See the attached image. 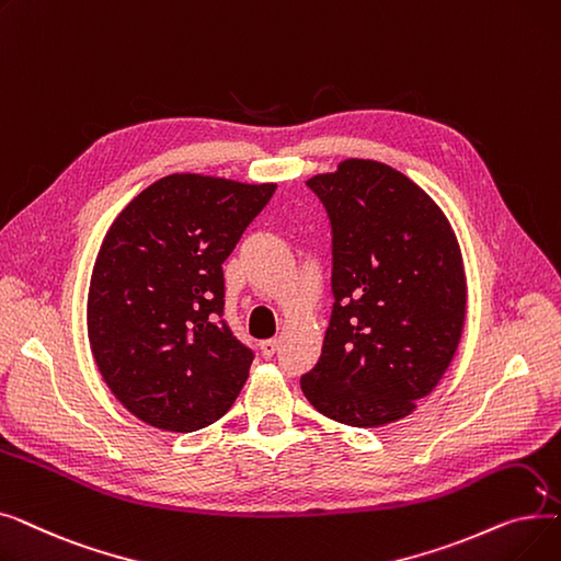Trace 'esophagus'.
I'll return each instance as SVG.
<instances>
[{"label": "esophagus", "mask_w": 561, "mask_h": 561, "mask_svg": "<svg viewBox=\"0 0 561 561\" xmlns=\"http://www.w3.org/2000/svg\"><path fill=\"white\" fill-rule=\"evenodd\" d=\"M277 345H279L277 339H265V341L259 343V347H261V352H263V357H273L275 352H277Z\"/></svg>", "instance_id": "obj_1"}]
</instances>
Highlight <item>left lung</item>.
I'll return each mask as SVG.
<instances>
[{
	"label": "left lung",
	"instance_id": "left-lung-1",
	"mask_svg": "<svg viewBox=\"0 0 561 561\" xmlns=\"http://www.w3.org/2000/svg\"><path fill=\"white\" fill-rule=\"evenodd\" d=\"M307 186L332 225V316L300 387L322 416H409L450 366L466 318L461 252L434 199L387 163L347 159Z\"/></svg>",
	"mask_w": 561,
	"mask_h": 561
}]
</instances>
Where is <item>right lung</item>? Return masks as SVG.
Returning a JSON list of instances; mask_svg holds the SVG:
<instances>
[{
  "label": "right lung",
  "instance_id": "obj_1",
  "mask_svg": "<svg viewBox=\"0 0 561 561\" xmlns=\"http://www.w3.org/2000/svg\"><path fill=\"white\" fill-rule=\"evenodd\" d=\"M277 184L168 174L115 218L88 290V339L111 393L142 423L222 419L254 352L229 330L222 263Z\"/></svg>",
  "mask_w": 561,
  "mask_h": 561
}]
</instances>
